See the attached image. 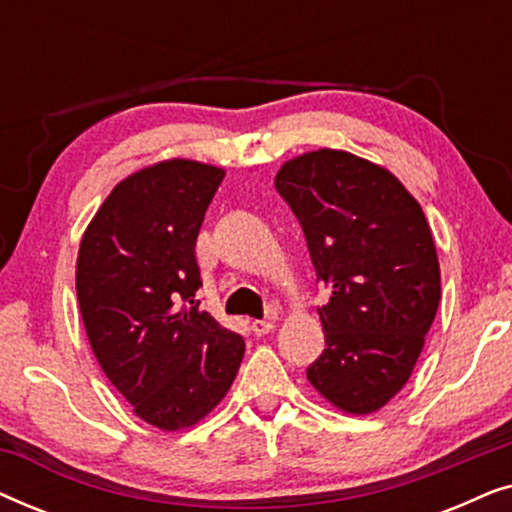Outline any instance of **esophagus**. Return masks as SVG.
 Masks as SVG:
<instances>
[{
  "label": "esophagus",
  "mask_w": 512,
  "mask_h": 512,
  "mask_svg": "<svg viewBox=\"0 0 512 512\" xmlns=\"http://www.w3.org/2000/svg\"><path fill=\"white\" fill-rule=\"evenodd\" d=\"M251 331H254V335H265V333L275 331V317L254 321V324H251Z\"/></svg>",
  "instance_id": "34e87169"
}]
</instances>
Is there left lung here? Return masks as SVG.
I'll return each instance as SVG.
<instances>
[{"instance_id":"obj_1","label":"left lung","mask_w":512,"mask_h":512,"mask_svg":"<svg viewBox=\"0 0 512 512\" xmlns=\"http://www.w3.org/2000/svg\"><path fill=\"white\" fill-rule=\"evenodd\" d=\"M275 188L303 226L326 349L307 380L333 408L373 415L410 380L440 303V265L419 202L387 167L317 149L279 167Z\"/></svg>"}]
</instances>
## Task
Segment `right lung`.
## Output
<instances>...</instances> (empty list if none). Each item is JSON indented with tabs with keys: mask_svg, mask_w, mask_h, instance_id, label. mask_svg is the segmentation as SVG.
I'll return each mask as SVG.
<instances>
[{
	"mask_svg": "<svg viewBox=\"0 0 512 512\" xmlns=\"http://www.w3.org/2000/svg\"><path fill=\"white\" fill-rule=\"evenodd\" d=\"M223 167L170 158L118 181L90 219L76 296L93 354L132 412L191 429L228 394L244 340L200 310L195 261Z\"/></svg>",
	"mask_w": 512,
	"mask_h": 512,
	"instance_id": "obj_1",
	"label": "right lung"
}]
</instances>
